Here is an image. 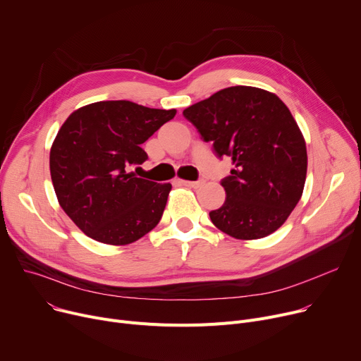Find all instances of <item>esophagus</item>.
I'll return each mask as SVG.
<instances>
[{
	"label": "esophagus",
	"mask_w": 361,
	"mask_h": 361,
	"mask_svg": "<svg viewBox=\"0 0 361 361\" xmlns=\"http://www.w3.org/2000/svg\"><path fill=\"white\" fill-rule=\"evenodd\" d=\"M183 185H185V187H193V188H199L200 185H203V180H199V181H188V180H181L180 181Z\"/></svg>",
	"instance_id": "esophagus-1"
}]
</instances>
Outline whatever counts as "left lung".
I'll use <instances>...</instances> for the list:
<instances>
[{
  "mask_svg": "<svg viewBox=\"0 0 361 361\" xmlns=\"http://www.w3.org/2000/svg\"><path fill=\"white\" fill-rule=\"evenodd\" d=\"M183 114L233 164L221 183L226 200L209 213L213 225L244 241L277 231L300 200L307 171L306 142L290 110L274 92L236 85Z\"/></svg>",
  "mask_w": 361,
  "mask_h": 361,
  "instance_id": "1",
  "label": "left lung"
}]
</instances>
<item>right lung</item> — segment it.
Masks as SVG:
<instances>
[{"mask_svg":"<svg viewBox=\"0 0 361 361\" xmlns=\"http://www.w3.org/2000/svg\"><path fill=\"white\" fill-rule=\"evenodd\" d=\"M176 113L116 100L84 106L65 120L51 148V177L61 207L87 236L128 245L158 225L171 184L129 170L148 159L142 143Z\"/></svg>","mask_w":361,"mask_h":361,"instance_id":"obj_1","label":"right lung"}]
</instances>
